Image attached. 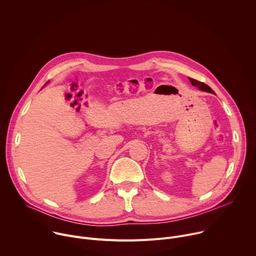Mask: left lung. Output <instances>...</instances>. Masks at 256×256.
<instances>
[{"mask_svg": "<svg viewBox=\"0 0 256 256\" xmlns=\"http://www.w3.org/2000/svg\"><path fill=\"white\" fill-rule=\"evenodd\" d=\"M190 81L192 85H194V86L198 87L200 90H202V91H206V92H210V93H212V94H214V92L212 90V88H210V87H208L206 84H204V83H202V82H200V81H196V80H194V79H192V78H190Z\"/></svg>", "mask_w": 256, "mask_h": 256, "instance_id": "obj_1", "label": "left lung"}]
</instances>
